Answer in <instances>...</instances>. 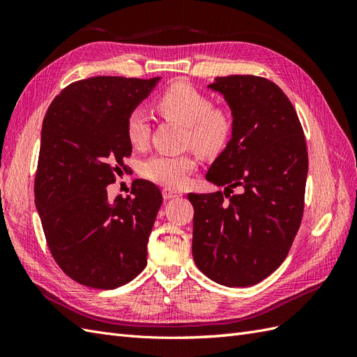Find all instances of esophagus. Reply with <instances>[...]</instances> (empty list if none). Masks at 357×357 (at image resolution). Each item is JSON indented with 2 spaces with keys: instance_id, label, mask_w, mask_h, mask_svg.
Here are the masks:
<instances>
[{
  "instance_id": "34e87169",
  "label": "esophagus",
  "mask_w": 357,
  "mask_h": 357,
  "mask_svg": "<svg viewBox=\"0 0 357 357\" xmlns=\"http://www.w3.org/2000/svg\"><path fill=\"white\" fill-rule=\"evenodd\" d=\"M162 197H164V199H165V201H168V199H172V198H178V197H181V193H180V192H177V190H171V189L165 188L164 190H162Z\"/></svg>"
}]
</instances>
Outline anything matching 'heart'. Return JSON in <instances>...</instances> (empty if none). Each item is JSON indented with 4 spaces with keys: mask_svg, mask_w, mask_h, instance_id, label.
Segmentation results:
<instances>
[{
    "mask_svg": "<svg viewBox=\"0 0 357 357\" xmlns=\"http://www.w3.org/2000/svg\"><path fill=\"white\" fill-rule=\"evenodd\" d=\"M158 112L185 125L183 146L195 147L204 155H215L228 146L234 122L231 114L222 107L213 105L208 95L188 83H174L159 93ZM150 121L142 107H135L126 117V138L135 149H143L150 138ZM198 159L193 152L156 153L149 158L142 174L167 188H181L190 172L197 168Z\"/></svg>",
    "mask_w": 357,
    "mask_h": 357,
    "instance_id": "obj_1",
    "label": "heart"
}]
</instances>
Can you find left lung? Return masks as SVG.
<instances>
[{"instance_id":"8db88e82","label":"left lung","mask_w":357,"mask_h":357,"mask_svg":"<svg viewBox=\"0 0 357 357\" xmlns=\"http://www.w3.org/2000/svg\"><path fill=\"white\" fill-rule=\"evenodd\" d=\"M210 88L225 95L234 129L205 176L225 192L188 195L195 211L192 255L213 282L247 287L283 264L299 231L308 172L305 135L295 107L271 80L236 74Z\"/></svg>"}]
</instances>
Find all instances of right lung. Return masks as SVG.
<instances>
[{
  "mask_svg": "<svg viewBox=\"0 0 357 357\" xmlns=\"http://www.w3.org/2000/svg\"><path fill=\"white\" fill-rule=\"evenodd\" d=\"M158 79L74 82L55 96L43 121L36 205L53 259L83 286L116 289L146 268L160 190L138 178L132 197L110 201L105 188L129 168L126 117Z\"/></svg>",
  "mask_w": 357,
  "mask_h": 357,
  "instance_id": "add662e5",
  "label": "right lung"
}]
</instances>
